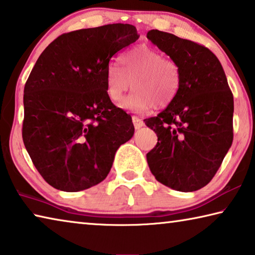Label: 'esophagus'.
<instances>
[{
	"instance_id": "esophagus-1",
	"label": "esophagus",
	"mask_w": 255,
	"mask_h": 255,
	"mask_svg": "<svg viewBox=\"0 0 255 255\" xmlns=\"http://www.w3.org/2000/svg\"><path fill=\"white\" fill-rule=\"evenodd\" d=\"M132 122H133V125H134V128H136V130H139L140 128H142L143 125H144L143 121L140 120L139 118H137V116H133V118H132Z\"/></svg>"
}]
</instances>
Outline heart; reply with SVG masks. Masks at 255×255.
<instances>
[{
	"instance_id": "b5f03b06",
	"label": "heart",
	"mask_w": 255,
	"mask_h": 255,
	"mask_svg": "<svg viewBox=\"0 0 255 255\" xmlns=\"http://www.w3.org/2000/svg\"><path fill=\"white\" fill-rule=\"evenodd\" d=\"M122 70L110 66L107 71V95L118 105L132 88L135 91L122 104L124 110L143 113L156 105L173 103L181 88V69L176 61L164 58L159 52L139 46L120 58Z\"/></svg>"
}]
</instances>
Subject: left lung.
<instances>
[{
	"label": "left lung",
	"mask_w": 255,
	"mask_h": 255,
	"mask_svg": "<svg viewBox=\"0 0 255 255\" xmlns=\"http://www.w3.org/2000/svg\"><path fill=\"white\" fill-rule=\"evenodd\" d=\"M147 38L176 61L181 88L176 98L144 123L158 142L147 153L153 176L181 192L206 186L233 142L234 98L226 74L210 49L157 29Z\"/></svg>",
	"instance_id": "8db88e82"
}]
</instances>
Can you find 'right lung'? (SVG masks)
Wrapping results in <instances>:
<instances>
[{"instance_id":"right-lung-1","label":"right lung","mask_w":255,"mask_h":255,"mask_svg":"<svg viewBox=\"0 0 255 255\" xmlns=\"http://www.w3.org/2000/svg\"><path fill=\"white\" fill-rule=\"evenodd\" d=\"M113 23L58 36L33 66L23 90L22 139L49 185L78 192L110 173L116 150L134 134L130 114L107 95L113 56L139 38Z\"/></svg>"}]
</instances>
